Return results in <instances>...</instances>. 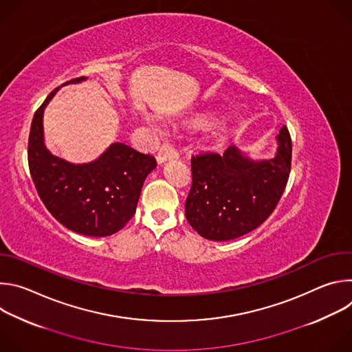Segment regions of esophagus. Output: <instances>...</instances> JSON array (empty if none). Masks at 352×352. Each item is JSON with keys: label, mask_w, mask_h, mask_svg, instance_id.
<instances>
[{"label": "esophagus", "mask_w": 352, "mask_h": 352, "mask_svg": "<svg viewBox=\"0 0 352 352\" xmlns=\"http://www.w3.org/2000/svg\"><path fill=\"white\" fill-rule=\"evenodd\" d=\"M179 153L178 150L171 144V143H163L160 150L157 152V162L162 164L167 160H173V159H178Z\"/></svg>", "instance_id": "esophagus-1"}]
</instances>
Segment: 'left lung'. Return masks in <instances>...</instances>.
I'll return each instance as SVG.
<instances>
[{
	"label": "left lung",
	"mask_w": 352,
	"mask_h": 352,
	"mask_svg": "<svg viewBox=\"0 0 352 352\" xmlns=\"http://www.w3.org/2000/svg\"><path fill=\"white\" fill-rule=\"evenodd\" d=\"M277 139V153L270 160H249L235 146L223 155L192 156L185 216L199 235L210 241L234 239L259 227L274 212L289 177L292 156L287 126Z\"/></svg>",
	"instance_id": "obj_1"
}]
</instances>
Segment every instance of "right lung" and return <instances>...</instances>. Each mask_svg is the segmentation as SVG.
<instances>
[{"label":"right lung","instance_id":"add662e5","mask_svg":"<svg viewBox=\"0 0 352 352\" xmlns=\"http://www.w3.org/2000/svg\"><path fill=\"white\" fill-rule=\"evenodd\" d=\"M85 80V76L68 83ZM56 87L32 120L28 162L41 202L68 230L89 236L120 231L135 214L143 182L156 159L124 143H113L97 160L71 164L48 152L43 140V113Z\"/></svg>","mask_w":352,"mask_h":352}]
</instances>
